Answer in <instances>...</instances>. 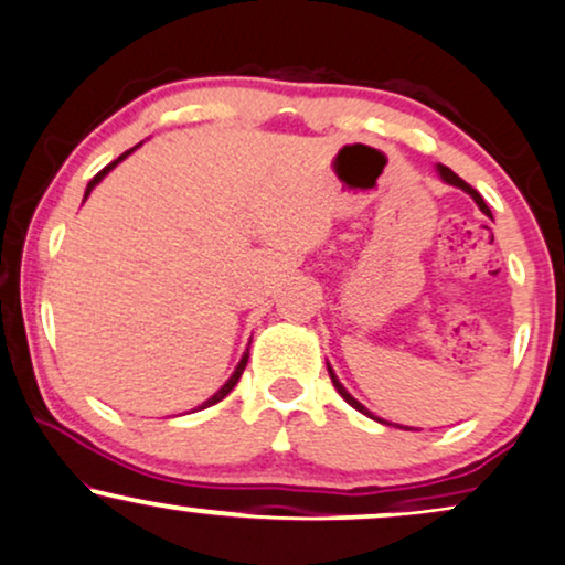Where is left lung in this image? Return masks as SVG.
<instances>
[{"mask_svg":"<svg viewBox=\"0 0 565 565\" xmlns=\"http://www.w3.org/2000/svg\"><path fill=\"white\" fill-rule=\"evenodd\" d=\"M435 171H438V177H440V180H443V182H446V184H454V188H459V190H463V192H467V195H469V198H472L477 205H480V211L484 213V216H490V218H492V213H490V209H488V203H484V200H482V195H480V192H477L475 188H469V184H467V182H463L459 174H454V171H451V169H448V167H443V163H438V167H435ZM326 365H328V362H326ZM328 375H331V381H333V385H335V391H339V394H341V398H344V402H347L349 406H354V409H356V412H362V414H365V417H370V419H375V423H381V425H394V427H404V430H414V427H409V425H396V423H385V419H381V417H375V414H373V412H370L365 404H360V402H356V398H354L352 394H349V391L344 388V385H341V381H339V377H335V373H333V367H331V365H328Z\"/></svg>","mask_w":565,"mask_h":565,"instance_id":"8db88e82","label":"left lung"}]
</instances>
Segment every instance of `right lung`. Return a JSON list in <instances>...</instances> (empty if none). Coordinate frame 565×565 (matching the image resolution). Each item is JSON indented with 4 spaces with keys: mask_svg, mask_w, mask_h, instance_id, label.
Here are the masks:
<instances>
[{
    "mask_svg": "<svg viewBox=\"0 0 565 565\" xmlns=\"http://www.w3.org/2000/svg\"><path fill=\"white\" fill-rule=\"evenodd\" d=\"M140 146H142V142H138V146H135V148H130V151H127V153H122V156H119V159H117V161H111V163H109V167H104L102 171H98V174H96V177H93V180L88 182V188H85L83 203H85V200H88V195H90V192H93V188H96V184H98V182H102V180H104V177H106V174H109V171H111L114 167H117V163H119V161H125V159H127V156H130L132 151H138V148H140ZM247 360H249V347L245 349V354H242V360L237 362V367H234V373L230 375V381H226L224 385H221V388H218V391H216V394H213L211 398H205V402H203V404H200V406H198V409H205V406H213V404H218V402H221V398H224V396H230V391L234 388V385H237V381H239V377H242V370H245V367H247ZM198 409H195V412H198Z\"/></svg>",
    "mask_w": 565,
    "mask_h": 565,
    "instance_id": "right-lung-1",
    "label": "right lung"
}]
</instances>
